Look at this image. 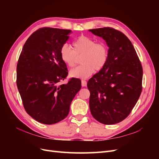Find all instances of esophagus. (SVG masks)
I'll return each instance as SVG.
<instances>
[{
	"instance_id": "esophagus-1",
	"label": "esophagus",
	"mask_w": 159,
	"mask_h": 159,
	"mask_svg": "<svg viewBox=\"0 0 159 159\" xmlns=\"http://www.w3.org/2000/svg\"><path fill=\"white\" fill-rule=\"evenodd\" d=\"M81 85H82L83 87H85V86L87 85V81H86L85 80H81Z\"/></svg>"
}]
</instances>
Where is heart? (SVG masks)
<instances>
[{"mask_svg":"<svg viewBox=\"0 0 159 159\" xmlns=\"http://www.w3.org/2000/svg\"><path fill=\"white\" fill-rule=\"evenodd\" d=\"M74 49L68 44L61 46L60 54L61 60L69 67H74L78 56L81 57V65L71 70L70 74L77 78H87L92 74L95 70H102L106 65L109 50L104 42H96L93 38L81 35L73 42Z\"/></svg>","mask_w":159,"mask_h":159,"instance_id":"1","label":"heart"}]
</instances>
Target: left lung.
Returning <instances> with one entry per match:
<instances>
[{"instance_id":"8db88e82","label":"left lung","mask_w":159,"mask_h":159,"mask_svg":"<svg viewBox=\"0 0 159 159\" xmlns=\"http://www.w3.org/2000/svg\"><path fill=\"white\" fill-rule=\"evenodd\" d=\"M102 37L109 47L106 65L88 81L92 116L105 125L127 118L142 91L143 68L131 42L111 27L89 30Z\"/></svg>"}]
</instances>
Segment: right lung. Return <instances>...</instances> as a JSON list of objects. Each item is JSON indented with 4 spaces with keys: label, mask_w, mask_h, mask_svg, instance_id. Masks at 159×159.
<instances>
[{
    "label": "right lung",
    "mask_w": 159,
    "mask_h": 159,
    "mask_svg": "<svg viewBox=\"0 0 159 159\" xmlns=\"http://www.w3.org/2000/svg\"><path fill=\"white\" fill-rule=\"evenodd\" d=\"M71 30L44 27L32 33L24 45L16 66V85L26 113L46 125L56 123L69 113L70 106L81 87V80L68 76L61 60V46Z\"/></svg>",
    "instance_id": "obj_1"
}]
</instances>
